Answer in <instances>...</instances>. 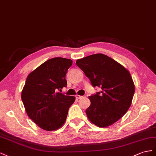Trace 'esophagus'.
<instances>
[{"instance_id": "1", "label": "esophagus", "mask_w": 156, "mask_h": 156, "mask_svg": "<svg viewBox=\"0 0 156 156\" xmlns=\"http://www.w3.org/2000/svg\"><path fill=\"white\" fill-rule=\"evenodd\" d=\"M76 99H81V98H82L83 97V96H81V95H76Z\"/></svg>"}]
</instances>
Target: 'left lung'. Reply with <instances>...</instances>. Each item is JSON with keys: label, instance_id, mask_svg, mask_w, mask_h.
<instances>
[{"label": "left lung", "instance_id": "obj_1", "mask_svg": "<svg viewBox=\"0 0 156 156\" xmlns=\"http://www.w3.org/2000/svg\"><path fill=\"white\" fill-rule=\"evenodd\" d=\"M93 87L101 92L90 96L91 105L86 110L90 121L99 127L112 125L123 117L132 103L135 84L129 70L111 57L91 55L76 62Z\"/></svg>", "mask_w": 156, "mask_h": 156}]
</instances>
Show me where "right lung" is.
Segmentation results:
<instances>
[{"label": "right lung", "instance_id": "1", "mask_svg": "<svg viewBox=\"0 0 156 156\" xmlns=\"http://www.w3.org/2000/svg\"><path fill=\"white\" fill-rule=\"evenodd\" d=\"M71 59L55 57L44 62L27 78L21 99L28 116L42 129L52 131L63 126L74 96L57 92L66 86Z\"/></svg>", "mask_w": 156, "mask_h": 156}]
</instances>
